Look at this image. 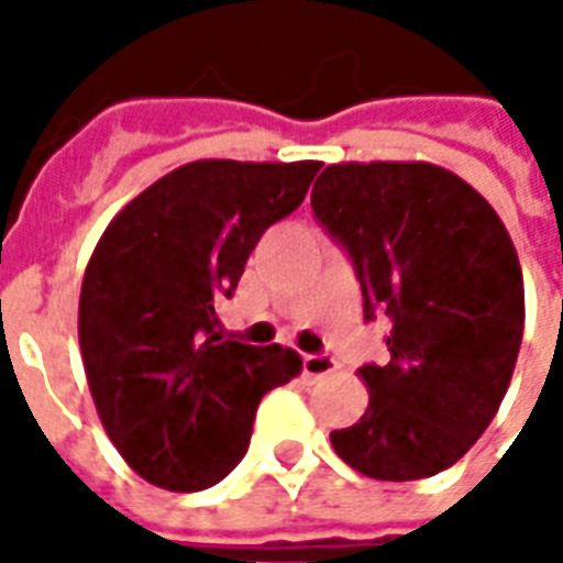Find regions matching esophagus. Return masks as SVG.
<instances>
[{"mask_svg": "<svg viewBox=\"0 0 563 563\" xmlns=\"http://www.w3.org/2000/svg\"><path fill=\"white\" fill-rule=\"evenodd\" d=\"M301 367H305V377L322 379L338 371V362H334L331 355H305V358H301Z\"/></svg>", "mask_w": 563, "mask_h": 563, "instance_id": "34e87169", "label": "esophagus"}]
</instances>
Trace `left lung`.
I'll return each mask as SVG.
<instances>
[{
    "label": "left lung",
    "mask_w": 563,
    "mask_h": 563,
    "mask_svg": "<svg viewBox=\"0 0 563 563\" xmlns=\"http://www.w3.org/2000/svg\"><path fill=\"white\" fill-rule=\"evenodd\" d=\"M310 208L350 253L365 319L389 317V362L358 374L365 416L331 446L371 479H424L483 437L507 395L525 329V283L504 222L431 162H341Z\"/></svg>",
    "instance_id": "obj_1"
}]
</instances>
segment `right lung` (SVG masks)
I'll return each mask as SVG.
<instances>
[{
    "mask_svg": "<svg viewBox=\"0 0 563 563\" xmlns=\"http://www.w3.org/2000/svg\"><path fill=\"white\" fill-rule=\"evenodd\" d=\"M322 162L201 159L117 213L80 286L84 371L104 431L132 471L201 492L238 467L262 395L301 355L222 338L217 298L250 253L305 201Z\"/></svg>",
    "mask_w": 563,
    "mask_h": 563,
    "instance_id": "add662e5",
    "label": "right lung"
}]
</instances>
